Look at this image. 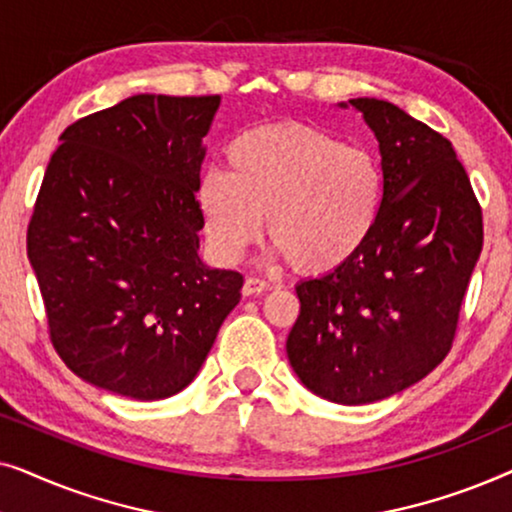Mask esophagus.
I'll return each mask as SVG.
<instances>
[{
	"label": "esophagus",
	"instance_id": "1",
	"mask_svg": "<svg viewBox=\"0 0 512 512\" xmlns=\"http://www.w3.org/2000/svg\"><path fill=\"white\" fill-rule=\"evenodd\" d=\"M265 291H270V284L265 282V279H258V277L244 279V286H242L244 296H258V293H265Z\"/></svg>",
	"mask_w": 512,
	"mask_h": 512
}]
</instances>
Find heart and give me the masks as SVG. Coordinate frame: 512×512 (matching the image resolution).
I'll return each mask as SVG.
<instances>
[{
	"label": "heart",
	"instance_id": "1",
	"mask_svg": "<svg viewBox=\"0 0 512 512\" xmlns=\"http://www.w3.org/2000/svg\"><path fill=\"white\" fill-rule=\"evenodd\" d=\"M228 172H207L198 209L216 258L235 263L263 233L303 275H328L366 247L382 212V172L366 151L307 125L242 132Z\"/></svg>",
	"mask_w": 512,
	"mask_h": 512
}]
</instances>
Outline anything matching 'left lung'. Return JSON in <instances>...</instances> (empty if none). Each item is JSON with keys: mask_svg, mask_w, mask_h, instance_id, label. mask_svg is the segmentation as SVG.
<instances>
[{"mask_svg": "<svg viewBox=\"0 0 512 512\" xmlns=\"http://www.w3.org/2000/svg\"><path fill=\"white\" fill-rule=\"evenodd\" d=\"M363 116L382 156V212L340 270L296 286L286 354L312 394L382 401L445 359L482 251V212L452 144L396 104L340 102Z\"/></svg>", "mask_w": 512, "mask_h": 512, "instance_id": "obj_1", "label": "left lung"}]
</instances>
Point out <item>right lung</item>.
I'll return each instance as SVG.
<instances>
[{
  "instance_id": "obj_1",
  "label": "right lung",
  "mask_w": 512,
  "mask_h": 512,
  "mask_svg": "<svg viewBox=\"0 0 512 512\" xmlns=\"http://www.w3.org/2000/svg\"><path fill=\"white\" fill-rule=\"evenodd\" d=\"M219 104L132 95L69 125L46 167L27 258L55 352L111 394H179L240 303V272L198 256L202 139Z\"/></svg>"
}]
</instances>
